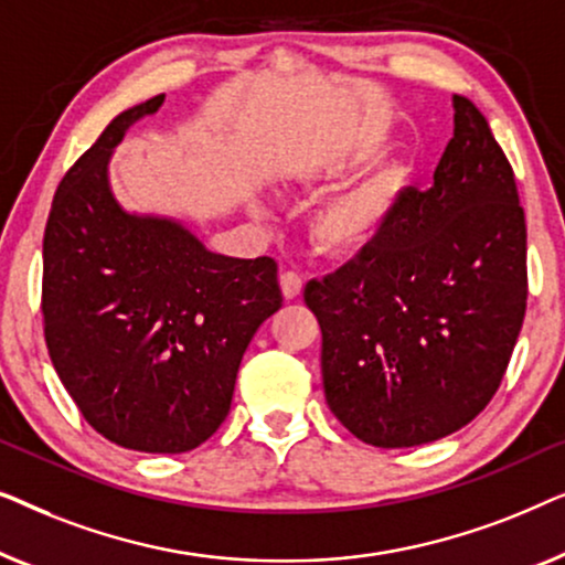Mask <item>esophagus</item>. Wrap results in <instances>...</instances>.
<instances>
[{
	"instance_id": "obj_1",
	"label": "esophagus",
	"mask_w": 565,
	"mask_h": 565,
	"mask_svg": "<svg viewBox=\"0 0 565 565\" xmlns=\"http://www.w3.org/2000/svg\"><path fill=\"white\" fill-rule=\"evenodd\" d=\"M280 288L285 300H296L303 292V277L298 273H282L280 275Z\"/></svg>"
}]
</instances>
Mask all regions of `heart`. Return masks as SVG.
Masks as SVG:
<instances>
[{"mask_svg": "<svg viewBox=\"0 0 565 565\" xmlns=\"http://www.w3.org/2000/svg\"><path fill=\"white\" fill-rule=\"evenodd\" d=\"M327 180L323 169H306L292 177V184L306 188ZM406 184V169L401 164L385 167L367 180L337 192L311 218V238L329 257H354L367 249L383 234L396 211L401 188Z\"/></svg>", "mask_w": 565, "mask_h": 565, "instance_id": "obj_1", "label": "heart"}]
</instances>
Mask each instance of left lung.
Here are the masks:
<instances>
[{
  "label": "left lung",
  "instance_id": "left-lung-1",
  "mask_svg": "<svg viewBox=\"0 0 565 565\" xmlns=\"http://www.w3.org/2000/svg\"><path fill=\"white\" fill-rule=\"evenodd\" d=\"M429 190L406 188L367 249L306 285L327 404L362 443L452 435L497 393L527 306V228L489 122L455 95Z\"/></svg>",
  "mask_w": 565,
  "mask_h": 565
}]
</instances>
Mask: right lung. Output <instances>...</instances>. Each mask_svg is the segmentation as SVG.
Segmentation results:
<instances>
[{
	"instance_id": "right-lung-1",
	"label": "right lung",
	"mask_w": 565,
	"mask_h": 565,
	"mask_svg": "<svg viewBox=\"0 0 565 565\" xmlns=\"http://www.w3.org/2000/svg\"><path fill=\"white\" fill-rule=\"evenodd\" d=\"M128 107L68 169L43 236V321L53 367L84 419L138 452H188L228 416L242 358L282 306L269 257L207 249L182 221L130 213L110 188Z\"/></svg>"
}]
</instances>
